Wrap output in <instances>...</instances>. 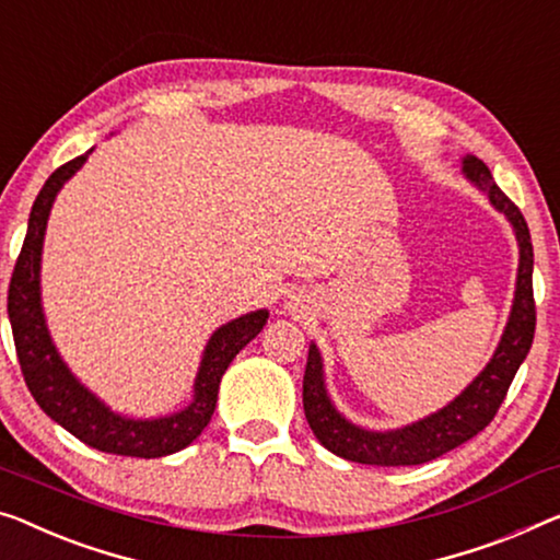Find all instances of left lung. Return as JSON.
I'll return each mask as SVG.
<instances>
[{
    "label": "left lung",
    "mask_w": 560,
    "mask_h": 560,
    "mask_svg": "<svg viewBox=\"0 0 560 560\" xmlns=\"http://www.w3.org/2000/svg\"><path fill=\"white\" fill-rule=\"evenodd\" d=\"M465 178L486 190L490 203L511 221L518 238L521 264L518 281H515V299L511 308V319L505 324L503 339L495 349L493 360L486 364L478 377L467 385L447 407L435 415L424 417L420 422L407 424L399 430L372 432L357 428L345 420L331 405L324 387L322 357L316 345L308 347L306 372H304V415L316 440L322 442L329 453L345 457V460L362 465H422L435 460V457L450 453L470 438L486 430L503 405L508 387L530 352L533 334H536V302H533V244L530 231L525 223L521 208L495 186L488 165L475 155L463 158Z\"/></svg>",
    "instance_id": "left-lung-1"
}]
</instances>
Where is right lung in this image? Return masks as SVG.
Instances as JSON below:
<instances>
[{
	"label": "right lung",
	"mask_w": 560,
	"mask_h": 560,
	"mask_svg": "<svg viewBox=\"0 0 560 560\" xmlns=\"http://www.w3.org/2000/svg\"><path fill=\"white\" fill-rule=\"evenodd\" d=\"M88 155L90 153L74 158L49 175L32 206L27 236L16 256L10 294H7L16 357H20L24 382H27L35 402L85 445L113 455L163 457L188 447L211 422L223 372L229 370L233 357L264 329L269 312L258 308V312L238 316L213 331L196 374L194 402L186 410L155 417V420H132V417H122L105 402H100L93 392L80 385L78 377L67 370L62 357L57 354L39 299L42 241H45L49 211H52L55 196L82 168Z\"/></svg>",
	"instance_id": "1"
}]
</instances>
